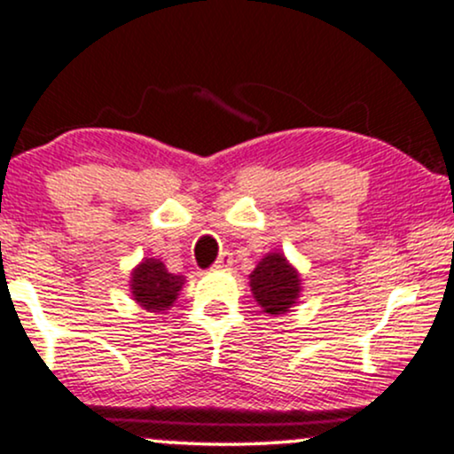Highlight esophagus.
I'll use <instances>...</instances> for the list:
<instances>
[{"label":"esophagus","mask_w":454,"mask_h":454,"mask_svg":"<svg viewBox=\"0 0 454 454\" xmlns=\"http://www.w3.org/2000/svg\"><path fill=\"white\" fill-rule=\"evenodd\" d=\"M232 265V254L231 252H222L219 254V258L215 261V267L217 269H226Z\"/></svg>","instance_id":"esophagus-1"}]
</instances>
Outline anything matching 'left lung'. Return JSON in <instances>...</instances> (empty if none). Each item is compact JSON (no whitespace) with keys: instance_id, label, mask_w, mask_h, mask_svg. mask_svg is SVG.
<instances>
[{"instance_id":"8db88e82","label":"left lung","mask_w":454,"mask_h":454,"mask_svg":"<svg viewBox=\"0 0 454 454\" xmlns=\"http://www.w3.org/2000/svg\"><path fill=\"white\" fill-rule=\"evenodd\" d=\"M300 273L278 252L267 254L250 276L254 297L267 315L286 312L300 297Z\"/></svg>"}]
</instances>
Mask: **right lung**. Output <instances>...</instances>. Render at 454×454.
Returning a JSON list of instances; mask_svg holds the SVG:
<instances>
[{
	"label": "right lung",
	"instance_id": "1",
	"mask_svg": "<svg viewBox=\"0 0 454 454\" xmlns=\"http://www.w3.org/2000/svg\"><path fill=\"white\" fill-rule=\"evenodd\" d=\"M131 276L133 297L139 301V306L153 312L168 310L185 282V278L174 276L157 258H146Z\"/></svg>",
	"mask_w": 454,
	"mask_h": 454
}]
</instances>
